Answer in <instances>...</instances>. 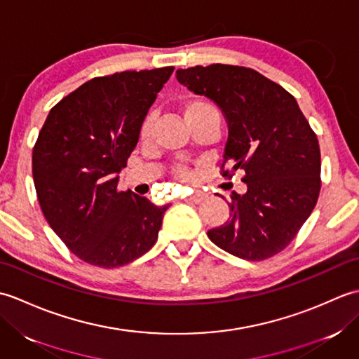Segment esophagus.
Listing matches in <instances>:
<instances>
[{"instance_id":"obj_1","label":"esophagus","mask_w":359,"mask_h":359,"mask_svg":"<svg viewBox=\"0 0 359 359\" xmlns=\"http://www.w3.org/2000/svg\"><path fill=\"white\" fill-rule=\"evenodd\" d=\"M205 199H207V194H203V193H201V191H197L196 194L187 197L185 201H187L188 203H196V205H199V203H202Z\"/></svg>"}]
</instances>
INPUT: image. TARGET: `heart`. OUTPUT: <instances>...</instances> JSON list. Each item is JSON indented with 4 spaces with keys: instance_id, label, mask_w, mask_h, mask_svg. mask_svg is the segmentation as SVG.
<instances>
[{
    "instance_id": "1",
    "label": "heart",
    "mask_w": 359,
    "mask_h": 359,
    "mask_svg": "<svg viewBox=\"0 0 359 359\" xmlns=\"http://www.w3.org/2000/svg\"><path fill=\"white\" fill-rule=\"evenodd\" d=\"M210 112H216V109L212 108L211 104H208L207 102H202V100H189L184 104V114H185V118L187 121H189L194 117H199V116H203V114H210ZM149 129H151V121L147 120L142 126V131H140V135L143 137H148L149 134ZM175 174L179 175V177L182 180H189V177H191V172H189V170L187 166L180 165L175 168Z\"/></svg>"
}]
</instances>
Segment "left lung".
I'll use <instances>...</instances> for the list:
<instances>
[{
    "label": "left lung",
    "instance_id": "1",
    "mask_svg": "<svg viewBox=\"0 0 359 359\" xmlns=\"http://www.w3.org/2000/svg\"><path fill=\"white\" fill-rule=\"evenodd\" d=\"M175 79L224 114V163L231 165L224 175L245 171L247 193H233L230 219L210 230L208 238L245 261L278 255L309 219L321 189L318 139L294 97L242 66L188 67Z\"/></svg>",
    "mask_w": 359,
    "mask_h": 359
}]
</instances>
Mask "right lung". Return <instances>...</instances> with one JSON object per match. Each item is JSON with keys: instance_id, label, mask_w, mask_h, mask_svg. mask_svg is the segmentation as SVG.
Listing matches in <instances>:
<instances>
[{"instance_id": "add662e5", "label": "right lung", "mask_w": 359, "mask_h": 359, "mask_svg": "<svg viewBox=\"0 0 359 359\" xmlns=\"http://www.w3.org/2000/svg\"><path fill=\"white\" fill-rule=\"evenodd\" d=\"M172 71L166 66L89 80L53 106L38 134L32 172L43 215L90 265H126L157 241L168 205L118 191V174Z\"/></svg>"}]
</instances>
